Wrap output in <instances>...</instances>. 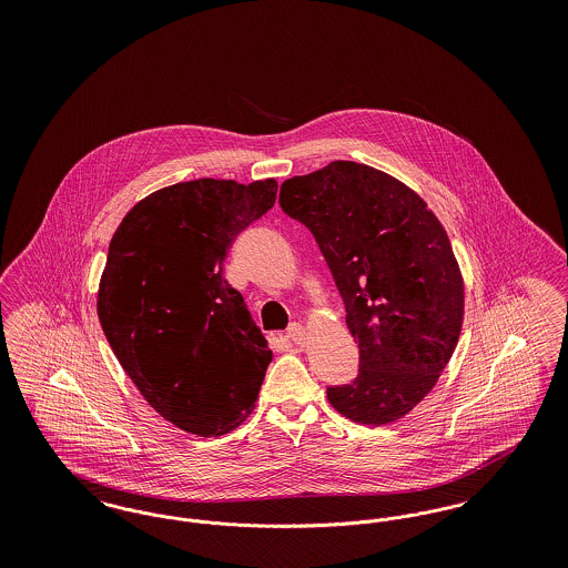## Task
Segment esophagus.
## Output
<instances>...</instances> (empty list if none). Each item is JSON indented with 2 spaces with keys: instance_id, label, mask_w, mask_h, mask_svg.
I'll return each instance as SVG.
<instances>
[{
  "instance_id": "34e87169",
  "label": "esophagus",
  "mask_w": 568,
  "mask_h": 568,
  "mask_svg": "<svg viewBox=\"0 0 568 568\" xmlns=\"http://www.w3.org/2000/svg\"><path fill=\"white\" fill-rule=\"evenodd\" d=\"M287 341H292L296 347H302L306 343V329L300 324H292L287 327Z\"/></svg>"
}]
</instances>
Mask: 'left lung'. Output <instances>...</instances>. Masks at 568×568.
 Here are the masks:
<instances>
[{
  "label": "left lung",
  "instance_id": "8db88e82",
  "mask_svg": "<svg viewBox=\"0 0 568 568\" xmlns=\"http://www.w3.org/2000/svg\"><path fill=\"white\" fill-rule=\"evenodd\" d=\"M278 204L324 253L359 347V371L327 387L341 415L392 424L419 405L456 349L464 281L445 227L398 179L332 162L287 179Z\"/></svg>",
  "mask_w": 568,
  "mask_h": 568
}]
</instances>
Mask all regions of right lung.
Listing matches in <instances>:
<instances>
[{
	"label": "right lung",
	"instance_id": "add662e5",
	"mask_svg": "<svg viewBox=\"0 0 568 568\" xmlns=\"http://www.w3.org/2000/svg\"><path fill=\"white\" fill-rule=\"evenodd\" d=\"M276 187L274 179L176 183L140 200L110 241L100 324L144 400L185 433L241 426L272 362L223 260L274 206Z\"/></svg>",
	"mask_w": 568,
	"mask_h": 568
}]
</instances>
